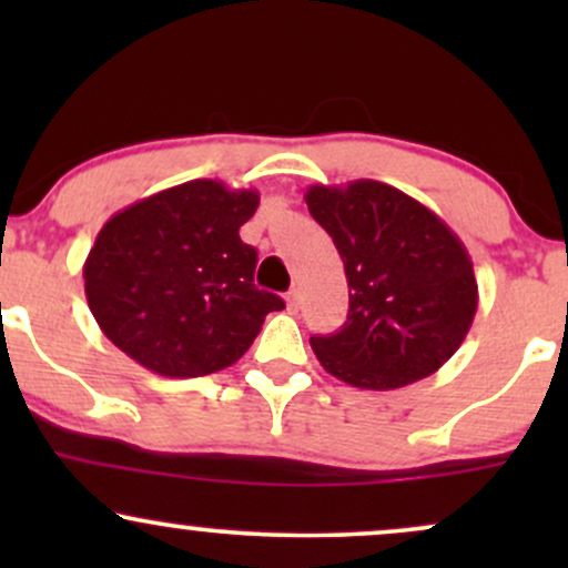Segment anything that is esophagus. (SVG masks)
<instances>
[{
    "instance_id": "obj_1",
    "label": "esophagus",
    "mask_w": 568,
    "mask_h": 568,
    "mask_svg": "<svg viewBox=\"0 0 568 568\" xmlns=\"http://www.w3.org/2000/svg\"><path fill=\"white\" fill-rule=\"evenodd\" d=\"M285 304H288L291 312L298 310V291H291L288 296H285Z\"/></svg>"
}]
</instances>
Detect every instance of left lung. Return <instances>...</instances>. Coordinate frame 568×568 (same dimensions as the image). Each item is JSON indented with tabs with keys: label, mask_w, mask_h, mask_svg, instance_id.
<instances>
[{
	"label": "left lung",
	"mask_w": 568,
	"mask_h": 568,
	"mask_svg": "<svg viewBox=\"0 0 568 568\" xmlns=\"http://www.w3.org/2000/svg\"><path fill=\"white\" fill-rule=\"evenodd\" d=\"M304 200L334 240L349 285L342 331L310 338L321 366L361 389H397L435 374L478 310L465 243L427 205L382 181L315 184Z\"/></svg>",
	"instance_id": "left-lung-1"
}]
</instances>
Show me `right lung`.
Instances as JSON below:
<instances>
[{
  "label": "right lung",
  "mask_w": 568,
  "mask_h": 568,
  "mask_svg": "<svg viewBox=\"0 0 568 568\" xmlns=\"http://www.w3.org/2000/svg\"><path fill=\"white\" fill-rule=\"evenodd\" d=\"M256 189L197 179L114 213L84 258V296L103 336L171 379L216 374L245 355L283 298L253 285L240 226Z\"/></svg>",
  "instance_id": "obj_1"
}]
</instances>
